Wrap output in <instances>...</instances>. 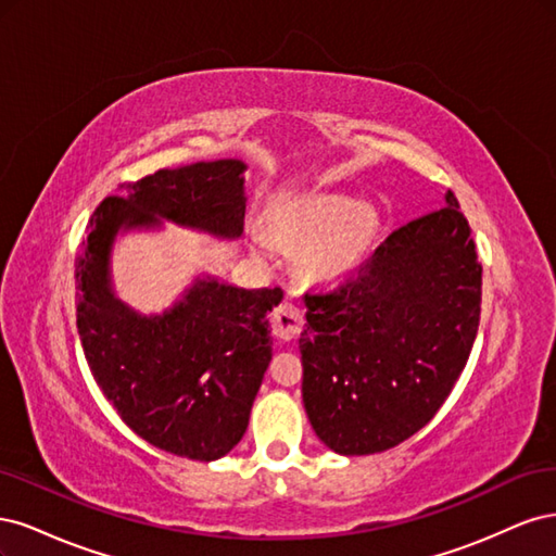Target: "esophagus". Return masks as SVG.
<instances>
[{"mask_svg":"<svg viewBox=\"0 0 556 556\" xmlns=\"http://www.w3.org/2000/svg\"><path fill=\"white\" fill-rule=\"evenodd\" d=\"M301 325H304V319H301L299 308L292 304V301H280L276 306V311L271 313V331L274 336L282 341H292L294 336L299 333Z\"/></svg>","mask_w":556,"mask_h":556,"instance_id":"34e87169","label":"esophagus"}]
</instances>
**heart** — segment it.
Segmentation results:
<instances>
[{
  "label": "heart",
  "instance_id": "b5f03b06",
  "mask_svg": "<svg viewBox=\"0 0 556 556\" xmlns=\"http://www.w3.org/2000/svg\"><path fill=\"white\" fill-rule=\"evenodd\" d=\"M376 213L357 208V201L343 194H319L296 201L276 215V229L282 239L308 245L306 268L317 280H341L364 262L376 237ZM257 241L268 245L264 233Z\"/></svg>",
  "mask_w": 556,
  "mask_h": 556
}]
</instances>
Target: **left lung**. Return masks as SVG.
I'll list each match as a JSON object with an SVG mask.
<instances>
[{"instance_id": "8db88e82", "label": "left lung", "mask_w": 556, "mask_h": 556, "mask_svg": "<svg viewBox=\"0 0 556 556\" xmlns=\"http://www.w3.org/2000/svg\"><path fill=\"white\" fill-rule=\"evenodd\" d=\"M482 264L459 201L394 229L327 292H306L304 406L339 454L384 452L429 425L480 325Z\"/></svg>"}]
</instances>
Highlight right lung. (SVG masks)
I'll use <instances>...</instances> for the list:
<instances>
[{"instance_id": "right-lung-1", "label": "right lung", "mask_w": 556, "mask_h": 556, "mask_svg": "<svg viewBox=\"0 0 556 556\" xmlns=\"http://www.w3.org/2000/svg\"><path fill=\"white\" fill-rule=\"evenodd\" d=\"M243 169L217 160L123 182L129 194L94 208L76 255V327L99 390L143 441L197 462L220 459L243 439L271 362L268 313L282 290L199 280L169 313L141 317L111 294L109 250L117 229L155 225V215L239 237Z\"/></svg>"}]
</instances>
